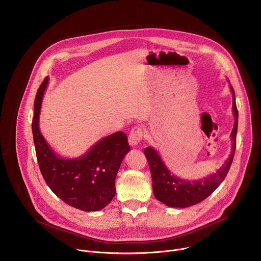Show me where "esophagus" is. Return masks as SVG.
<instances>
[{
	"mask_svg": "<svg viewBox=\"0 0 261 261\" xmlns=\"http://www.w3.org/2000/svg\"><path fill=\"white\" fill-rule=\"evenodd\" d=\"M143 137H144V131L142 130L141 127L136 126V127L132 128V130L128 136V140H129L130 145L135 146L142 140Z\"/></svg>",
	"mask_w": 261,
	"mask_h": 261,
	"instance_id": "1",
	"label": "esophagus"
}]
</instances>
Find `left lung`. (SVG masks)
<instances>
[{"instance_id": "8db88e82", "label": "left lung", "mask_w": 261, "mask_h": 261, "mask_svg": "<svg viewBox=\"0 0 261 261\" xmlns=\"http://www.w3.org/2000/svg\"><path fill=\"white\" fill-rule=\"evenodd\" d=\"M230 89L232 93V109L236 119L234 126L231 131L232 152L230 154V157L215 173L204 178L193 181L181 179L179 177H176L167 169L159 154L153 147L147 146L144 148L143 153L147 159L152 173L154 195L162 203L171 207H188L199 203L206 197H208L226 177L236 152V137L238 132L239 118L234 90L232 87H230Z\"/></svg>"}]
</instances>
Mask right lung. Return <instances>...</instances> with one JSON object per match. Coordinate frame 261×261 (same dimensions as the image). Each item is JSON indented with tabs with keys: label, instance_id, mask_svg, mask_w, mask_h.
I'll return each mask as SVG.
<instances>
[{
	"label": "right lung",
	"instance_id": "obj_1",
	"mask_svg": "<svg viewBox=\"0 0 261 261\" xmlns=\"http://www.w3.org/2000/svg\"><path fill=\"white\" fill-rule=\"evenodd\" d=\"M48 83L46 77L37 91L32 131L37 161L50 190L67 204L96 212L105 207L116 194V177L130 151L127 135L116 132L99 140L83 157L64 159L55 153L39 130L41 101Z\"/></svg>",
	"mask_w": 261,
	"mask_h": 261
}]
</instances>
